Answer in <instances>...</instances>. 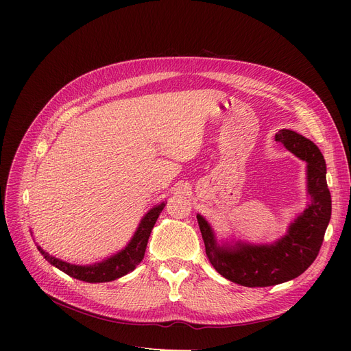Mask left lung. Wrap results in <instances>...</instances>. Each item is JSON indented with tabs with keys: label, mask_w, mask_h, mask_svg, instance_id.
<instances>
[{
	"label": "left lung",
	"mask_w": 351,
	"mask_h": 351,
	"mask_svg": "<svg viewBox=\"0 0 351 351\" xmlns=\"http://www.w3.org/2000/svg\"><path fill=\"white\" fill-rule=\"evenodd\" d=\"M276 142L306 160L311 205L296 219L289 233L270 246L239 245L219 247L206 220L197 215L208 259L230 282L246 287L274 286L300 276L320 252L331 216V196L326 182V162L319 147L290 129L276 134Z\"/></svg>",
	"instance_id": "obj_1"
}]
</instances>
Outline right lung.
<instances>
[{
	"instance_id": "obj_1",
	"label": "right lung",
	"mask_w": 351,
	"mask_h": 351,
	"mask_svg": "<svg viewBox=\"0 0 351 351\" xmlns=\"http://www.w3.org/2000/svg\"><path fill=\"white\" fill-rule=\"evenodd\" d=\"M163 208H165V204H160L147 212L146 216L142 219V222L131 243L128 245V247H125V250L119 252L118 254L112 256L110 259L102 263H97L94 266L69 265L66 262L55 259V257L49 256L41 247H38V250L51 265L58 267L60 270H62L73 279H78L88 283H102V282H110V280L119 279L126 273L132 271L142 262L146 245H147V239H149L151 232Z\"/></svg>"
}]
</instances>
